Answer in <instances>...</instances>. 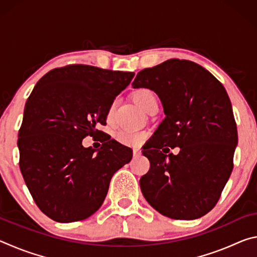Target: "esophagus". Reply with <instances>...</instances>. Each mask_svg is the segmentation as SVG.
Wrapping results in <instances>:
<instances>
[{
  "instance_id": "esophagus-1",
  "label": "esophagus",
  "mask_w": 257,
  "mask_h": 257,
  "mask_svg": "<svg viewBox=\"0 0 257 257\" xmlns=\"http://www.w3.org/2000/svg\"><path fill=\"white\" fill-rule=\"evenodd\" d=\"M141 153H142V151L139 150V149H135V150H134V156H135V158H136V156L141 155Z\"/></svg>"
}]
</instances>
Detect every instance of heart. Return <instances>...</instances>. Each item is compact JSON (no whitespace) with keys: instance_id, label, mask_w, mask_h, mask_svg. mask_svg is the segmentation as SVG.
I'll return each mask as SVG.
<instances>
[{"instance_id":"1","label":"heart","mask_w":257,"mask_h":257,"mask_svg":"<svg viewBox=\"0 0 257 257\" xmlns=\"http://www.w3.org/2000/svg\"><path fill=\"white\" fill-rule=\"evenodd\" d=\"M134 99L145 112L153 105H158V96L150 88H138L134 92ZM114 105H111L107 112V121L112 118ZM116 139L121 144L127 146H139L146 139V133L136 132V130H120L116 134Z\"/></svg>"}]
</instances>
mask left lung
Listing matches in <instances>:
<instances>
[{
	"label": "left lung",
	"instance_id": "1",
	"mask_svg": "<svg viewBox=\"0 0 257 257\" xmlns=\"http://www.w3.org/2000/svg\"><path fill=\"white\" fill-rule=\"evenodd\" d=\"M133 87L154 90L165 114L143 149L151 163L139 180L143 195L171 219L202 217L219 201L238 143L223 85L199 64L171 59L139 71ZM169 147H179L180 154L164 155Z\"/></svg>",
	"mask_w": 257,
	"mask_h": 257
}]
</instances>
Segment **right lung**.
Segmentation results:
<instances>
[{
  "label": "right lung",
  "mask_w": 257,
  "mask_h": 257,
  "mask_svg": "<svg viewBox=\"0 0 257 257\" xmlns=\"http://www.w3.org/2000/svg\"><path fill=\"white\" fill-rule=\"evenodd\" d=\"M134 72L85 64L43 76L25 105L18 134L19 167L36 205L61 223L85 220L105 199L113 175L129 163L133 150L96 127ZM97 137L101 149L82 146Z\"/></svg>",
  "instance_id": "right-lung-1"
}]
</instances>
